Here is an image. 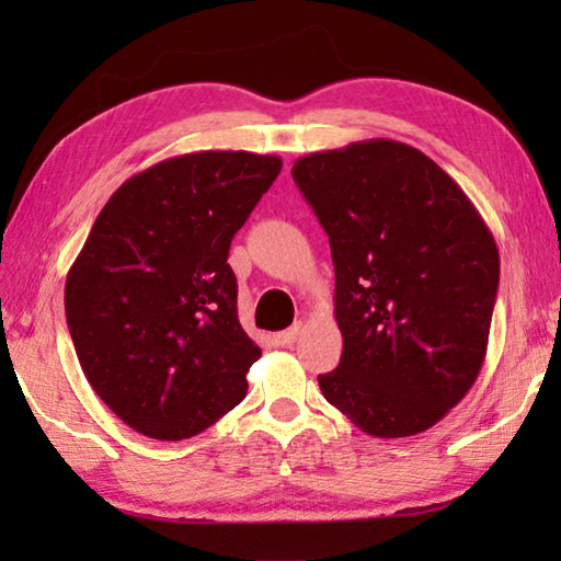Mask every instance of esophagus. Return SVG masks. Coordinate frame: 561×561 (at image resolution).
Returning <instances> with one entry per match:
<instances>
[{
	"mask_svg": "<svg viewBox=\"0 0 561 561\" xmlns=\"http://www.w3.org/2000/svg\"><path fill=\"white\" fill-rule=\"evenodd\" d=\"M301 324H294L291 329H287V331H279V334H277V344L279 346H294V344H297V339L301 336Z\"/></svg>",
	"mask_w": 561,
	"mask_h": 561,
	"instance_id": "1",
	"label": "esophagus"
}]
</instances>
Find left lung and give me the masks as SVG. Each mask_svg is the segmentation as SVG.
<instances>
[{"label": "left lung", "mask_w": 561, "mask_h": 561, "mask_svg": "<svg viewBox=\"0 0 561 561\" xmlns=\"http://www.w3.org/2000/svg\"><path fill=\"white\" fill-rule=\"evenodd\" d=\"M291 178L329 234L336 274L344 351L319 376L321 393L374 438L428 431L485 360L495 237L438 163L398 140L304 156Z\"/></svg>", "instance_id": "obj_1"}]
</instances>
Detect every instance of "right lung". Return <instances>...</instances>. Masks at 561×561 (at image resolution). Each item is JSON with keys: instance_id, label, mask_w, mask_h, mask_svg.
<instances>
[{"instance_id": "right-lung-1", "label": "right lung", "mask_w": 561, "mask_h": 561, "mask_svg": "<svg viewBox=\"0 0 561 561\" xmlns=\"http://www.w3.org/2000/svg\"><path fill=\"white\" fill-rule=\"evenodd\" d=\"M282 158L201 150L128 178L66 274V324L99 398L133 431L183 440L247 396L262 356L227 254Z\"/></svg>"}]
</instances>
